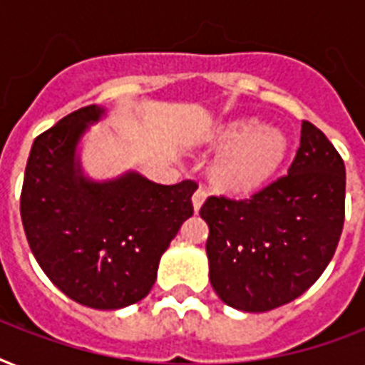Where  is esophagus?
Returning a JSON list of instances; mask_svg holds the SVG:
<instances>
[{
    "mask_svg": "<svg viewBox=\"0 0 365 365\" xmlns=\"http://www.w3.org/2000/svg\"><path fill=\"white\" fill-rule=\"evenodd\" d=\"M193 208H195V212H199L200 210V206L205 205V200H206V191L202 187H199L197 189V191H195L193 193Z\"/></svg>",
    "mask_w": 365,
    "mask_h": 365,
    "instance_id": "obj_1",
    "label": "esophagus"
}]
</instances>
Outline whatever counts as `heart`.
I'll list each match as a JSON object with an SVG mask.
<instances>
[{"instance_id": "1", "label": "heart", "mask_w": 365, "mask_h": 365, "mask_svg": "<svg viewBox=\"0 0 365 365\" xmlns=\"http://www.w3.org/2000/svg\"><path fill=\"white\" fill-rule=\"evenodd\" d=\"M223 148L210 166L212 182L229 193H250L261 187L282 165L288 138L280 128L255 121H233L214 134Z\"/></svg>"}]
</instances>
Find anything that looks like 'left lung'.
<instances>
[{
	"mask_svg": "<svg viewBox=\"0 0 365 365\" xmlns=\"http://www.w3.org/2000/svg\"><path fill=\"white\" fill-rule=\"evenodd\" d=\"M345 165L324 132L303 121L288 176L252 199L210 197V284L225 305L267 312L305 294L331 261L345 222Z\"/></svg>",
	"mask_w": 365,
	"mask_h": 365,
	"instance_id": "1",
	"label": "left lung"
}]
</instances>
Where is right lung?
<instances>
[{
  "instance_id": "1",
  "label": "right lung",
  "mask_w": 365,
  "mask_h": 365,
  "mask_svg": "<svg viewBox=\"0 0 365 365\" xmlns=\"http://www.w3.org/2000/svg\"><path fill=\"white\" fill-rule=\"evenodd\" d=\"M106 117L87 106L60 119L31 145L20 195L26 239L51 282L91 309L142 301L187 217L197 183L160 185L128 170L111 180L85 174L79 145Z\"/></svg>"
}]
</instances>
